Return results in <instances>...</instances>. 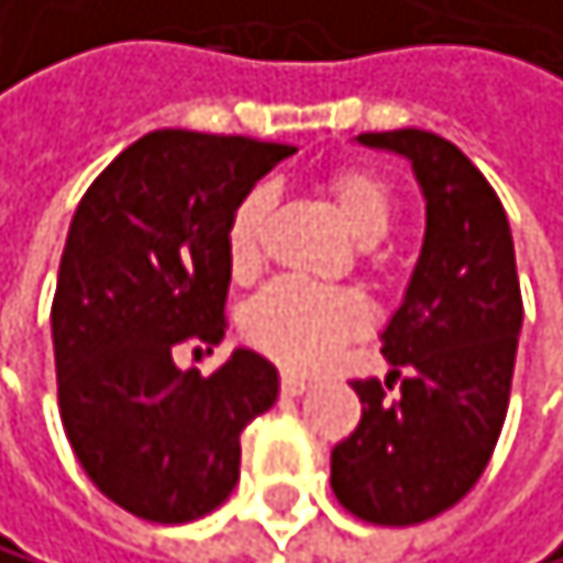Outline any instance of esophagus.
<instances>
[{"mask_svg": "<svg viewBox=\"0 0 563 563\" xmlns=\"http://www.w3.org/2000/svg\"><path fill=\"white\" fill-rule=\"evenodd\" d=\"M279 390H284V398H300L308 390V380L297 374H284L279 377Z\"/></svg>", "mask_w": 563, "mask_h": 563, "instance_id": "1", "label": "esophagus"}]
</instances>
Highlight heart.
<instances>
[{
    "label": "heart",
    "instance_id": "b5f03b06",
    "mask_svg": "<svg viewBox=\"0 0 563 563\" xmlns=\"http://www.w3.org/2000/svg\"><path fill=\"white\" fill-rule=\"evenodd\" d=\"M329 197L339 210L345 231L353 234L360 245H374L395 224V189L387 186L369 168H339L324 183ZM269 189H252L234 207L228 221V269L234 276H252L263 263V239L269 221ZM366 308L356 294L345 290H314L305 284H273L258 294L242 314V335L287 369H308L324 366L339 345L356 339L366 329Z\"/></svg>",
    "mask_w": 563,
    "mask_h": 563
}]
</instances>
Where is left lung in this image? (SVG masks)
Masks as SVG:
<instances>
[{"instance_id": "left-lung-1", "label": "left lung", "mask_w": 563, "mask_h": 563, "mask_svg": "<svg viewBox=\"0 0 563 563\" xmlns=\"http://www.w3.org/2000/svg\"><path fill=\"white\" fill-rule=\"evenodd\" d=\"M360 144L411 162L426 242L384 329L387 380H353L360 426L332 450V492L356 519L415 526L485 474L509 411L522 294L505 207L453 141L405 128ZM395 389V396H387Z\"/></svg>"}]
</instances>
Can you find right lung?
Returning <instances> with one entry per match:
<instances>
[{
    "mask_svg": "<svg viewBox=\"0 0 563 563\" xmlns=\"http://www.w3.org/2000/svg\"><path fill=\"white\" fill-rule=\"evenodd\" d=\"M297 148L239 134L152 131L78 200L51 305L58 408L92 485L148 522L213 512L239 485L242 429L273 408L276 366L234 350L210 377L183 342L218 345L228 221Z\"/></svg>",
    "mask_w": 563,
    "mask_h": 563,
    "instance_id": "add662e5",
    "label": "right lung"
}]
</instances>
